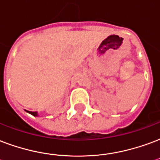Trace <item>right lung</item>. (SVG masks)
Here are the masks:
<instances>
[{
	"instance_id": "1",
	"label": "right lung",
	"mask_w": 160,
	"mask_h": 160,
	"mask_svg": "<svg viewBox=\"0 0 160 160\" xmlns=\"http://www.w3.org/2000/svg\"><path fill=\"white\" fill-rule=\"evenodd\" d=\"M28 112H29L30 114H32L33 116H37V112H36V111H28Z\"/></svg>"
}]
</instances>
